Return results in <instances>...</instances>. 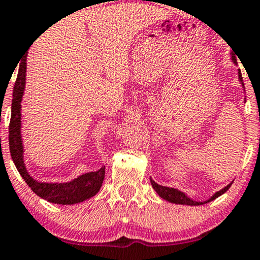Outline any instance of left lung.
<instances>
[{
    "mask_svg": "<svg viewBox=\"0 0 260 260\" xmlns=\"http://www.w3.org/2000/svg\"><path fill=\"white\" fill-rule=\"evenodd\" d=\"M231 55H232L231 58H232V61H234V63L237 64V59H236V56L232 52H231ZM238 79H240L241 84H242L243 89H244V84H243V80H242V74H241L240 70H238ZM244 101H246V100H244ZM150 182H151V186H153V188L155 189V192H156L157 194H159V197H161V198L165 199V201H168L170 203H174V204H182V205H203V204H205V203L214 201V199H216L217 197L223 194V193H225L226 190H228L232 184V182H231V183L228 184V186L223 187L222 189L217 190V192L214 193V194L211 196L209 199H207V201L198 202V201H194V199L189 198V197H188L186 193L181 192V190L176 189V188L160 186V184H157L156 182L153 180V178H150Z\"/></svg>",
    "mask_w": 260,
    "mask_h": 260,
    "instance_id": "obj_1",
    "label": "left lung"
}]
</instances>
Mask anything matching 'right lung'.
I'll use <instances>...</instances> for the list:
<instances>
[{
	"label": "right lung",
	"instance_id": "1",
	"mask_svg": "<svg viewBox=\"0 0 260 260\" xmlns=\"http://www.w3.org/2000/svg\"><path fill=\"white\" fill-rule=\"evenodd\" d=\"M26 58L19 64L16 84L13 88L12 113L10 122V151L12 160L23 180L35 194L53 204L71 205L84 202L96 194L105 178V166L98 171L86 172L70 182H39L29 175L24 162V147L22 139V103L25 89Z\"/></svg>",
	"mask_w": 260,
	"mask_h": 260
}]
</instances>
